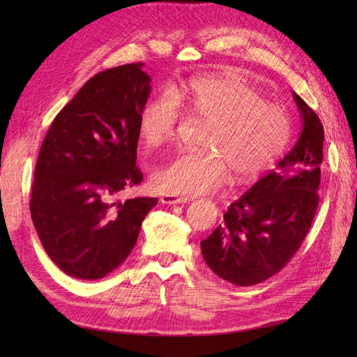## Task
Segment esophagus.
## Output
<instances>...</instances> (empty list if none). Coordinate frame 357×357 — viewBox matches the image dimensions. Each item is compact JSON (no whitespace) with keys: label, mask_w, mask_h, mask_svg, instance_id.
Here are the masks:
<instances>
[{"label":"esophagus","mask_w":357,"mask_h":357,"mask_svg":"<svg viewBox=\"0 0 357 357\" xmlns=\"http://www.w3.org/2000/svg\"><path fill=\"white\" fill-rule=\"evenodd\" d=\"M160 202H162V204H167V205L186 204V202H188V198H181V197H177V195H168V193H165V195L160 197Z\"/></svg>","instance_id":"obj_1"}]
</instances>
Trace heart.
<instances>
[{
	"label": "heart",
	"mask_w": 357,
	"mask_h": 357,
	"mask_svg": "<svg viewBox=\"0 0 357 357\" xmlns=\"http://www.w3.org/2000/svg\"><path fill=\"white\" fill-rule=\"evenodd\" d=\"M208 122L201 146L207 152L181 153L153 174L168 195L197 197L229 180H252L271 168L290 138V117L278 104L265 102L250 84L226 75H202L146 104L138 131L147 149L174 138L181 109Z\"/></svg>",
	"instance_id": "b5f03b06"
}]
</instances>
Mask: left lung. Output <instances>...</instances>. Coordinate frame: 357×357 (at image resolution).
Returning a JSON list of instances; mask_svg holds the SVG:
<instances>
[{"mask_svg":"<svg viewBox=\"0 0 357 357\" xmlns=\"http://www.w3.org/2000/svg\"><path fill=\"white\" fill-rule=\"evenodd\" d=\"M294 100L302 119L294 149L234 201L222 225L201 241L213 273L235 286H253L277 274L298 252L317 211L325 132L295 92Z\"/></svg>","mask_w":357,"mask_h":357,"instance_id":"1","label":"left lung"}]
</instances>
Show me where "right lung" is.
<instances>
[{
    "label": "right lung",
    "instance_id": "obj_1",
    "mask_svg": "<svg viewBox=\"0 0 357 357\" xmlns=\"http://www.w3.org/2000/svg\"><path fill=\"white\" fill-rule=\"evenodd\" d=\"M150 82L142 62L93 75L58 113L41 144L31 218L52 262L70 277L100 280L114 271L158 204L117 199L143 180L135 165L138 119Z\"/></svg>",
    "mask_w": 357,
    "mask_h": 357
}]
</instances>
